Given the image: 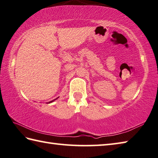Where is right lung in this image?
I'll return each mask as SVG.
<instances>
[{"instance_id": "right-lung-1", "label": "right lung", "mask_w": 158, "mask_h": 158, "mask_svg": "<svg viewBox=\"0 0 158 158\" xmlns=\"http://www.w3.org/2000/svg\"><path fill=\"white\" fill-rule=\"evenodd\" d=\"M57 98H56V99H54V100H52V101H50V102H49V103H51V102H53V101H54V100H56V99H57Z\"/></svg>"}]
</instances>
